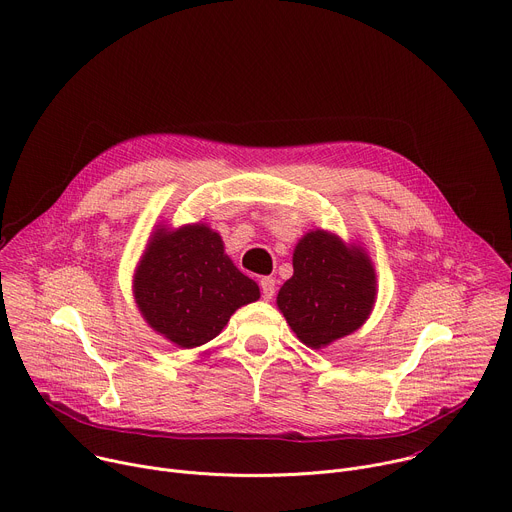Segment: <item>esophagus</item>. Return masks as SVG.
<instances>
[{
	"mask_svg": "<svg viewBox=\"0 0 512 512\" xmlns=\"http://www.w3.org/2000/svg\"><path fill=\"white\" fill-rule=\"evenodd\" d=\"M259 285H261V296H263V300L269 302V300L275 296V279H271V277H261Z\"/></svg>",
	"mask_w": 512,
	"mask_h": 512,
	"instance_id": "34e87169",
	"label": "esophagus"
}]
</instances>
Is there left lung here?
I'll return each instance as SVG.
<instances>
[{"instance_id": "1", "label": "left lung", "mask_w": 512, "mask_h": 512, "mask_svg": "<svg viewBox=\"0 0 512 512\" xmlns=\"http://www.w3.org/2000/svg\"><path fill=\"white\" fill-rule=\"evenodd\" d=\"M375 298L377 275L367 253L318 229L296 245L294 275L281 285L277 308L306 346L322 348L367 322Z\"/></svg>"}]
</instances>
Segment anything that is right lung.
Returning a JSON list of instances; mask_svg holds the SVG:
<instances>
[{
	"label": "right lung",
	"mask_w": 512,
	"mask_h": 512,
	"mask_svg": "<svg viewBox=\"0 0 512 512\" xmlns=\"http://www.w3.org/2000/svg\"><path fill=\"white\" fill-rule=\"evenodd\" d=\"M133 298L158 334L180 348L206 344L231 316L259 300V285L225 253L223 239L202 223L158 229L133 275Z\"/></svg>",
	"instance_id": "right-lung-1"
}]
</instances>
